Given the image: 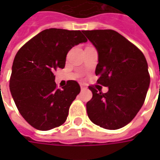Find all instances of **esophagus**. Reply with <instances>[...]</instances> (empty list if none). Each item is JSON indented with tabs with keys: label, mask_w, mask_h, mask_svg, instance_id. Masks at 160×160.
<instances>
[{
	"label": "esophagus",
	"mask_w": 160,
	"mask_h": 160,
	"mask_svg": "<svg viewBox=\"0 0 160 160\" xmlns=\"http://www.w3.org/2000/svg\"><path fill=\"white\" fill-rule=\"evenodd\" d=\"M80 88H81V90H85V89H86V86H85L84 84H80Z\"/></svg>",
	"instance_id": "1"
}]
</instances>
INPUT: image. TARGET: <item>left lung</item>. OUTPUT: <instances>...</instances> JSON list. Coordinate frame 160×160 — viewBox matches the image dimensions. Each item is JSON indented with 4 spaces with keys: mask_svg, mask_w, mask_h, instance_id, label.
I'll use <instances>...</instances> for the list:
<instances>
[{
    "mask_svg": "<svg viewBox=\"0 0 160 160\" xmlns=\"http://www.w3.org/2000/svg\"><path fill=\"white\" fill-rule=\"evenodd\" d=\"M98 52L95 75L98 84L109 88L98 92L86 104L88 116L96 125L118 129L134 119L144 104L150 77L144 54L113 30L83 31Z\"/></svg>",
    "mask_w": 160,
    "mask_h": 160,
    "instance_id": "obj_1",
    "label": "left lung"
}]
</instances>
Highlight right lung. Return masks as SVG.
<instances>
[{
	"instance_id": "1",
	"label": "right lung",
	"mask_w": 160,
	"mask_h": 160,
	"mask_svg": "<svg viewBox=\"0 0 160 160\" xmlns=\"http://www.w3.org/2000/svg\"><path fill=\"white\" fill-rule=\"evenodd\" d=\"M80 31L44 30L24 45L14 59L10 90L20 114L31 126L50 130L63 124L80 93V85L69 80L57 89L54 71L65 67L70 49L86 42Z\"/></svg>"
}]
</instances>
